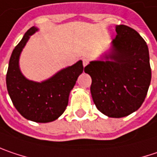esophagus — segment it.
<instances>
[{"mask_svg":"<svg viewBox=\"0 0 157 157\" xmlns=\"http://www.w3.org/2000/svg\"><path fill=\"white\" fill-rule=\"evenodd\" d=\"M88 62H89V60H88L87 58H84V59H83V66L86 67V66L88 64Z\"/></svg>","mask_w":157,"mask_h":157,"instance_id":"34e87169","label":"esophagus"}]
</instances>
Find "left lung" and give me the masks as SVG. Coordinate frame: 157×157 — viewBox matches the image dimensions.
Returning a JSON list of instances; mask_svg holds the SVG:
<instances>
[{"label": "left lung", "instance_id": "left-lung-1", "mask_svg": "<svg viewBox=\"0 0 157 157\" xmlns=\"http://www.w3.org/2000/svg\"><path fill=\"white\" fill-rule=\"evenodd\" d=\"M116 37L100 59L85 67L96 108L112 118L128 116L140 108L151 81L147 43L133 28L115 27Z\"/></svg>", "mask_w": 157, "mask_h": 157}]
</instances>
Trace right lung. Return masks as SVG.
Listing matches in <instances>:
<instances>
[{
  "label": "right lung",
  "mask_w": 157,
  "mask_h": 157,
  "mask_svg": "<svg viewBox=\"0 0 157 157\" xmlns=\"http://www.w3.org/2000/svg\"><path fill=\"white\" fill-rule=\"evenodd\" d=\"M38 30L36 27L29 28L12 52L6 85L14 106L23 117L35 122L46 123L57 120L64 113L71 91L84 67L80 60L44 81L27 78L20 71L19 58L30 36Z\"/></svg>",
  "instance_id": "1"
}]
</instances>
